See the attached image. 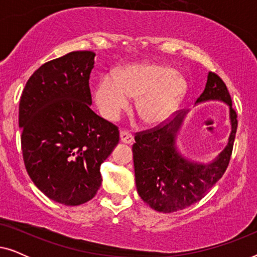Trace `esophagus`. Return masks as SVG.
Wrapping results in <instances>:
<instances>
[{
    "mask_svg": "<svg viewBox=\"0 0 257 257\" xmlns=\"http://www.w3.org/2000/svg\"><path fill=\"white\" fill-rule=\"evenodd\" d=\"M120 140L121 143L124 144H128V145H131V144H133V136L131 135V133H128L127 131H121L120 132Z\"/></svg>",
    "mask_w": 257,
    "mask_h": 257,
    "instance_id": "obj_1",
    "label": "esophagus"
}]
</instances>
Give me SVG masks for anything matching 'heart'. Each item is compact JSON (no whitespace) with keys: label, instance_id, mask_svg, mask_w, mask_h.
I'll return each mask as SVG.
<instances>
[{"label":"heart","instance_id":"obj_1","mask_svg":"<svg viewBox=\"0 0 257 257\" xmlns=\"http://www.w3.org/2000/svg\"><path fill=\"white\" fill-rule=\"evenodd\" d=\"M186 82L177 70L158 63L132 64L103 77L94 87V101L107 120H115L136 99V113L147 126L159 125L177 110L186 93Z\"/></svg>","mask_w":257,"mask_h":257}]
</instances>
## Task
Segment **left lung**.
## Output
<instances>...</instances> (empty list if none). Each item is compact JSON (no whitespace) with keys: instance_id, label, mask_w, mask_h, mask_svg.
Wrapping results in <instances>:
<instances>
[{"instance_id":"obj_1","label":"left lung","mask_w":257,"mask_h":257,"mask_svg":"<svg viewBox=\"0 0 257 257\" xmlns=\"http://www.w3.org/2000/svg\"><path fill=\"white\" fill-rule=\"evenodd\" d=\"M213 100L229 108L230 135L226 147L209 163L189 159L178 147V135L189 110L181 111L161 127L136 136L132 152L137 192L157 212L173 213L200 201L226 171L237 119L226 84L215 73L208 72L205 90L195 105Z\"/></svg>"}]
</instances>
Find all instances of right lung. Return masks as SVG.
<instances>
[{
    "instance_id": "1",
    "label": "right lung",
    "mask_w": 257,
    "mask_h": 257,
    "mask_svg": "<svg viewBox=\"0 0 257 257\" xmlns=\"http://www.w3.org/2000/svg\"><path fill=\"white\" fill-rule=\"evenodd\" d=\"M92 51H72L33 73L20 100L23 160L40 191L65 206L90 201L100 165L119 143L113 124L91 110Z\"/></svg>"
}]
</instances>
